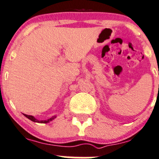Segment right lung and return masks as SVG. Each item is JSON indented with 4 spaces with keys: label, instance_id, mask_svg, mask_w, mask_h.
Segmentation results:
<instances>
[{
    "label": "right lung",
    "instance_id": "obj_1",
    "mask_svg": "<svg viewBox=\"0 0 159 159\" xmlns=\"http://www.w3.org/2000/svg\"><path fill=\"white\" fill-rule=\"evenodd\" d=\"M24 115L27 118H28L29 120H31V121L37 122V123H43V124L48 123V122L51 121V120H54V119L56 117V116H53V117H52L51 118L48 119V120H37L36 118H34V117H33V116H31V115H28V114H24Z\"/></svg>",
    "mask_w": 159,
    "mask_h": 159
}]
</instances>
